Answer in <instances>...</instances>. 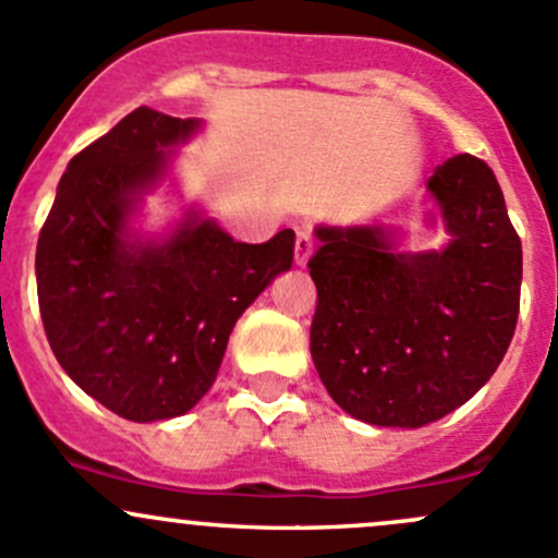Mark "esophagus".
Masks as SVG:
<instances>
[{
  "instance_id": "34e87169",
  "label": "esophagus",
  "mask_w": 558,
  "mask_h": 558,
  "mask_svg": "<svg viewBox=\"0 0 558 558\" xmlns=\"http://www.w3.org/2000/svg\"><path fill=\"white\" fill-rule=\"evenodd\" d=\"M312 252H314V244H312V236H308V231H298V236H295V266L306 268Z\"/></svg>"
}]
</instances>
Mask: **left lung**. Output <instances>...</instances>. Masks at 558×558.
Wrapping results in <instances>:
<instances>
[{
	"label": "left lung",
	"mask_w": 558,
	"mask_h": 558,
	"mask_svg": "<svg viewBox=\"0 0 558 558\" xmlns=\"http://www.w3.org/2000/svg\"><path fill=\"white\" fill-rule=\"evenodd\" d=\"M449 241L400 250V228L317 226L312 360L330 398L376 427L416 429L468 403L513 338L521 239L494 171L453 155L427 180Z\"/></svg>",
	"instance_id": "8db88e82"
}]
</instances>
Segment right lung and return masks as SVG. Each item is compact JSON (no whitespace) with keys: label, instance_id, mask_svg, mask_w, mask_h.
<instances>
[{"label":"right lung","instance_id":"obj_1","mask_svg":"<svg viewBox=\"0 0 558 558\" xmlns=\"http://www.w3.org/2000/svg\"><path fill=\"white\" fill-rule=\"evenodd\" d=\"M201 120L140 107L69 160L37 241L45 336L74 384L129 422L187 413L209 392L233 325L281 271L295 233L233 241L191 209L160 236L134 228L145 193Z\"/></svg>","mask_w":558,"mask_h":558}]
</instances>
